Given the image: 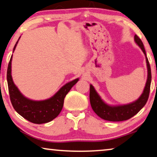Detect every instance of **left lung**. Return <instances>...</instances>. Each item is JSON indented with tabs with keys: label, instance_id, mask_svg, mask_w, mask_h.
Here are the masks:
<instances>
[{
	"label": "left lung",
	"instance_id": "8db88e82",
	"mask_svg": "<svg viewBox=\"0 0 157 157\" xmlns=\"http://www.w3.org/2000/svg\"><path fill=\"white\" fill-rule=\"evenodd\" d=\"M134 40L140 48L146 58L147 68V78L143 93L139 98L134 102L121 105H110L104 101L93 85H90V102L92 109L101 119L109 121H126L136 115L143 108L148 100L151 81V68L149 65L144 45L142 40L137 35H135Z\"/></svg>",
	"mask_w": 157,
	"mask_h": 157
}]
</instances>
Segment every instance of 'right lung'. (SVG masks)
<instances>
[{"label":"right lung","instance_id":"1","mask_svg":"<svg viewBox=\"0 0 157 157\" xmlns=\"http://www.w3.org/2000/svg\"><path fill=\"white\" fill-rule=\"evenodd\" d=\"M20 37L14 45L13 52L15 50ZM12 59L13 55L8 64L7 81L10 98L14 110L25 119L33 124H41L51 121L59 115L63 107L65 96L72 87L78 81L79 78H77L67 83L51 98L43 100H33L26 98L14 83L11 74Z\"/></svg>","mask_w":157,"mask_h":157}]
</instances>
